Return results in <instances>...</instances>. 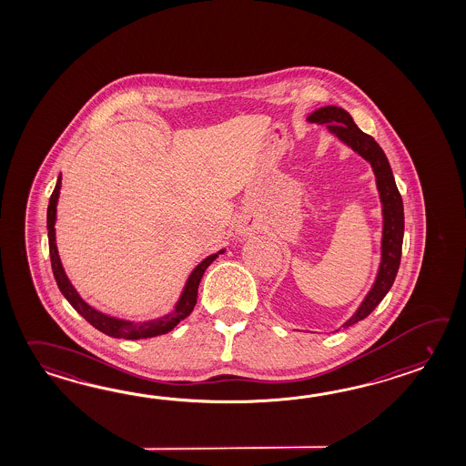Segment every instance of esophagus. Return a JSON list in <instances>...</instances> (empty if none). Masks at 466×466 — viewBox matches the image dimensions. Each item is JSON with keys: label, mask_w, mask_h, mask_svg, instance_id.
Listing matches in <instances>:
<instances>
[{"label": "esophagus", "mask_w": 466, "mask_h": 466, "mask_svg": "<svg viewBox=\"0 0 466 466\" xmlns=\"http://www.w3.org/2000/svg\"><path fill=\"white\" fill-rule=\"evenodd\" d=\"M238 232L240 236H250L256 232V222L252 218H244L240 220L238 226Z\"/></svg>", "instance_id": "1"}]
</instances>
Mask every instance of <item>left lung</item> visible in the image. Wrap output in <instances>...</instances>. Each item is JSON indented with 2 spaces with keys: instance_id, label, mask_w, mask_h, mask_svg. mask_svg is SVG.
Returning <instances> with one entry per match:
<instances>
[{
  "instance_id": "8db88e82",
  "label": "left lung",
  "mask_w": 466,
  "mask_h": 466,
  "mask_svg": "<svg viewBox=\"0 0 466 466\" xmlns=\"http://www.w3.org/2000/svg\"><path fill=\"white\" fill-rule=\"evenodd\" d=\"M310 124H328V130L336 135L344 144L350 145L354 152L366 158L372 167L376 176V184L383 204V240H381V264L378 270V278L362 300L360 309L352 316L344 328L361 321L371 314L374 308L383 300L388 290L391 289L396 274L401 262V248H403L404 210L403 198L394 182L393 172L383 148L372 138L371 135L364 134L358 125L352 122L351 115L339 106H322L308 116Z\"/></svg>"
}]
</instances>
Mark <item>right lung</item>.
Returning a JSON list of instances; mask_svg holds the SVG:
<instances>
[{
  "label": "right lung",
  "mask_w": 466,
  "mask_h": 466,
  "mask_svg": "<svg viewBox=\"0 0 466 466\" xmlns=\"http://www.w3.org/2000/svg\"><path fill=\"white\" fill-rule=\"evenodd\" d=\"M60 187H62V177H58V182L55 186L52 197H50V204H48V212H46V228H48V246H50V258H52V269L55 280L58 284V289L62 290L63 296L73 306V309L76 310L78 314H82L86 321L94 326L95 329L104 332L106 336L112 338H124V339H145V338H156L160 334L172 331L177 324L184 321L187 316L194 310L197 304V290H198V284L204 276V272L208 269V266L212 264V260L218 258V254H222L224 250H220L218 254H212L208 258H204L196 269L192 270L190 278L187 280L184 292L180 296V299L177 302L176 310L167 314L160 319H154V321L147 322H135L122 321V319H115L106 314H102L94 308H90L85 300L78 296V292L75 290L70 280L66 278L65 270H63L62 260L58 256V248H56V242H55V220H56V202H58V196H60Z\"/></svg>",
  "instance_id": "obj_1"
}]
</instances>
